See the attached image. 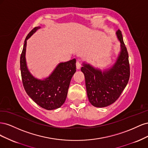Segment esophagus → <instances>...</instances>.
<instances>
[{"mask_svg":"<svg viewBox=\"0 0 148 148\" xmlns=\"http://www.w3.org/2000/svg\"><path fill=\"white\" fill-rule=\"evenodd\" d=\"M76 66H77V69L79 70L80 68H81V64H80L78 60L77 61V63H76Z\"/></svg>","mask_w":148,"mask_h":148,"instance_id":"1","label":"esophagus"}]
</instances>
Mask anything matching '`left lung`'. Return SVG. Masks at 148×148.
Instances as JSON below:
<instances>
[{"instance_id": "1", "label": "left lung", "mask_w": 148, "mask_h": 148, "mask_svg": "<svg viewBox=\"0 0 148 148\" xmlns=\"http://www.w3.org/2000/svg\"><path fill=\"white\" fill-rule=\"evenodd\" d=\"M115 34L120 43V50L112 65L101 70L86 62L82 64L81 70L84 75L88 99L96 107H105L113 104L129 80L128 53L121 31L118 29Z\"/></svg>"}]
</instances>
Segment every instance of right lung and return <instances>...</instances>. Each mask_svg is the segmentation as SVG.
<instances>
[{
    "label": "right lung",
    "mask_w": 148,
    "mask_h": 148,
    "mask_svg": "<svg viewBox=\"0 0 148 148\" xmlns=\"http://www.w3.org/2000/svg\"><path fill=\"white\" fill-rule=\"evenodd\" d=\"M41 28L36 26L27 35L20 57L22 82L26 93L31 99L42 108L51 110L59 108L65 102L70 83L76 72V59L60 62L48 77L36 78L28 69L26 59L27 40Z\"/></svg>",
    "instance_id": "add662e5"
}]
</instances>
